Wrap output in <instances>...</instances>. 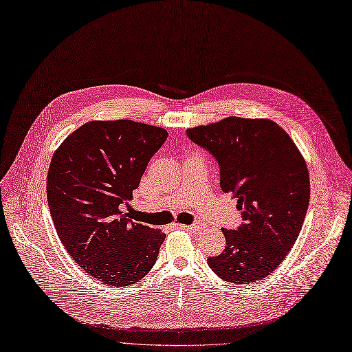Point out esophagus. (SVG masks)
Wrapping results in <instances>:
<instances>
[{"instance_id": "esophagus-1", "label": "esophagus", "mask_w": 352, "mask_h": 352, "mask_svg": "<svg viewBox=\"0 0 352 352\" xmlns=\"http://www.w3.org/2000/svg\"><path fill=\"white\" fill-rule=\"evenodd\" d=\"M178 228H184V230H194V228L200 227V223H194V224H177Z\"/></svg>"}]
</instances>
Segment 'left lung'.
Listing matches in <instances>:
<instances>
[{"instance_id": "left-lung-1", "label": "left lung", "mask_w": 352, "mask_h": 352, "mask_svg": "<svg viewBox=\"0 0 352 352\" xmlns=\"http://www.w3.org/2000/svg\"><path fill=\"white\" fill-rule=\"evenodd\" d=\"M220 166V187L237 198L243 223L223 228L226 248L207 258L226 282L252 283L276 269L295 244L309 206L308 166L273 120L230 116L187 129Z\"/></svg>"}]
</instances>
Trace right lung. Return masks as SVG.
<instances>
[{"instance_id":"1","label":"right lung","mask_w":352,"mask_h":352,"mask_svg":"<svg viewBox=\"0 0 352 352\" xmlns=\"http://www.w3.org/2000/svg\"><path fill=\"white\" fill-rule=\"evenodd\" d=\"M168 132L129 119L91 120L54 152L47 201L60 241L90 276L109 286L141 280L155 265L161 230L120 211Z\"/></svg>"}]
</instances>
